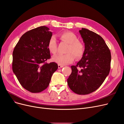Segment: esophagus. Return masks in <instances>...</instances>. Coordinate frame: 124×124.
<instances>
[{"instance_id": "obj_1", "label": "esophagus", "mask_w": 124, "mask_h": 124, "mask_svg": "<svg viewBox=\"0 0 124 124\" xmlns=\"http://www.w3.org/2000/svg\"><path fill=\"white\" fill-rule=\"evenodd\" d=\"M63 67H64L63 66H62V65H58V68H59V69H60V68H62Z\"/></svg>"}]
</instances>
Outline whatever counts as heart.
Segmentation results:
<instances>
[{
	"instance_id": "b5f03b06",
	"label": "heart",
	"mask_w": 124,
	"mask_h": 124,
	"mask_svg": "<svg viewBox=\"0 0 124 124\" xmlns=\"http://www.w3.org/2000/svg\"><path fill=\"white\" fill-rule=\"evenodd\" d=\"M61 40L69 44L66 54H58L53 56L52 60L62 66L69 64L73 62L75 57L80 59L85 52V46L82 42L78 40V37L74 33L70 31L63 32L58 35ZM49 52L53 54L57 52V41L54 36L51 37L48 42Z\"/></svg>"
}]
</instances>
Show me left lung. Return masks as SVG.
Here are the masks:
<instances>
[{"instance_id": "obj_1", "label": "left lung", "mask_w": 124, "mask_h": 124, "mask_svg": "<svg viewBox=\"0 0 124 124\" xmlns=\"http://www.w3.org/2000/svg\"><path fill=\"white\" fill-rule=\"evenodd\" d=\"M79 32L85 43V52L77 65L71 67L67 83L74 93L86 95L96 90L108 75L111 55L101 36L85 28Z\"/></svg>"}]
</instances>
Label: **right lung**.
Instances as JSON below:
<instances>
[{"label":"right lung","instance_id":"obj_1","mask_svg":"<svg viewBox=\"0 0 124 124\" xmlns=\"http://www.w3.org/2000/svg\"><path fill=\"white\" fill-rule=\"evenodd\" d=\"M52 32L41 26L25 32L13 52L12 69L23 88L32 93L44 91L58 68L54 62L48 63L51 57L48 42Z\"/></svg>","mask_w":124,"mask_h":124}]
</instances>
